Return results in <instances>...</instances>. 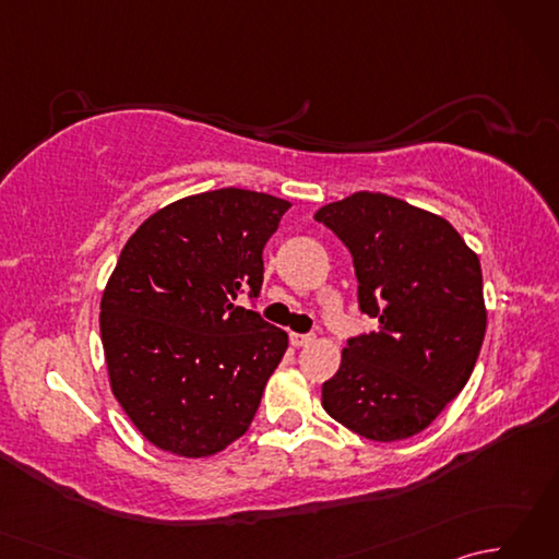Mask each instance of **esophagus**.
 <instances>
[{"label":"esophagus","mask_w":559,"mask_h":559,"mask_svg":"<svg viewBox=\"0 0 559 559\" xmlns=\"http://www.w3.org/2000/svg\"><path fill=\"white\" fill-rule=\"evenodd\" d=\"M314 341V336H310V334H290V343L295 348H305V346H310V343Z\"/></svg>","instance_id":"obj_1"}]
</instances>
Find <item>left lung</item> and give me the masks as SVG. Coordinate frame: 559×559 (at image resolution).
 <instances>
[{
    "label": "left lung",
    "mask_w": 559,
    "mask_h": 559,
    "mask_svg": "<svg viewBox=\"0 0 559 559\" xmlns=\"http://www.w3.org/2000/svg\"><path fill=\"white\" fill-rule=\"evenodd\" d=\"M314 221L350 249L360 310L379 319L343 348L322 406L372 442L418 435L476 367L488 326L478 254L442 216L379 192L326 204Z\"/></svg>",
    "instance_id": "1"
}]
</instances>
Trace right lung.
<instances>
[{"instance_id": "obj_1", "label": "right lung", "mask_w": 559, "mask_h": 559, "mask_svg": "<svg viewBox=\"0 0 559 559\" xmlns=\"http://www.w3.org/2000/svg\"><path fill=\"white\" fill-rule=\"evenodd\" d=\"M290 201L225 187L139 225L100 300L110 389L153 447L218 454L252 425L288 334L237 307L264 281V245Z\"/></svg>"}]
</instances>
